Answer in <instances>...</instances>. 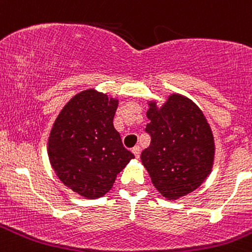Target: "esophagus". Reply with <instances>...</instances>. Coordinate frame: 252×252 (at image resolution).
<instances>
[{"label":"esophagus","instance_id":"obj_1","mask_svg":"<svg viewBox=\"0 0 252 252\" xmlns=\"http://www.w3.org/2000/svg\"><path fill=\"white\" fill-rule=\"evenodd\" d=\"M131 151H133V154L135 155V158H139V156H140V148H139L138 145L134 146V148L131 149Z\"/></svg>","mask_w":252,"mask_h":252}]
</instances>
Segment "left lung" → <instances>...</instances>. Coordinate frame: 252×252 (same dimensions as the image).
Here are the masks:
<instances>
[{"label":"left lung","mask_w":252,"mask_h":252,"mask_svg":"<svg viewBox=\"0 0 252 252\" xmlns=\"http://www.w3.org/2000/svg\"><path fill=\"white\" fill-rule=\"evenodd\" d=\"M145 130L151 136L141 153V162L155 188L168 201L191 193L211 173L214 138L203 112L178 94L168 96L158 108L149 102Z\"/></svg>","instance_id":"left-lung-1"}]
</instances>
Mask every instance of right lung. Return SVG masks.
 <instances>
[{
    "mask_svg": "<svg viewBox=\"0 0 252 252\" xmlns=\"http://www.w3.org/2000/svg\"><path fill=\"white\" fill-rule=\"evenodd\" d=\"M117 107V98L89 89L65 104L51 128V167L61 182L85 198L104 196L134 158L114 129Z\"/></svg>",
    "mask_w": 252,
    "mask_h": 252,
    "instance_id": "add662e5",
    "label": "right lung"
}]
</instances>
